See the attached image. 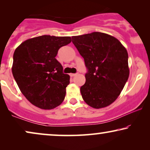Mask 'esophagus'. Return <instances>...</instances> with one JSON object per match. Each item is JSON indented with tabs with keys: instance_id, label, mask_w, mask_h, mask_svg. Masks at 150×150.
Returning a JSON list of instances; mask_svg holds the SVG:
<instances>
[{
	"instance_id": "1",
	"label": "esophagus",
	"mask_w": 150,
	"mask_h": 150,
	"mask_svg": "<svg viewBox=\"0 0 150 150\" xmlns=\"http://www.w3.org/2000/svg\"><path fill=\"white\" fill-rule=\"evenodd\" d=\"M76 75V74H69V76H70L71 77H74V76H75Z\"/></svg>"
}]
</instances>
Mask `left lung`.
I'll return each mask as SVG.
<instances>
[{
  "instance_id": "left-lung-1",
  "label": "left lung",
  "mask_w": 150,
  "mask_h": 150,
  "mask_svg": "<svg viewBox=\"0 0 150 150\" xmlns=\"http://www.w3.org/2000/svg\"><path fill=\"white\" fill-rule=\"evenodd\" d=\"M71 39L88 69L85 83L81 87L83 99L94 108L109 106L120 96L129 77L126 48L117 39L104 33Z\"/></svg>"
}]
</instances>
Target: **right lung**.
I'll list each match as a JSON object with an SVG mask.
<instances>
[{
  "mask_svg": "<svg viewBox=\"0 0 150 150\" xmlns=\"http://www.w3.org/2000/svg\"><path fill=\"white\" fill-rule=\"evenodd\" d=\"M70 37L42 35L24 41L15 50L12 74L22 93L32 104L45 110L60 105L69 76L55 59Z\"/></svg>",
  "mask_w": 150,
  "mask_h": 150,
  "instance_id": "1",
  "label": "right lung"
}]
</instances>
